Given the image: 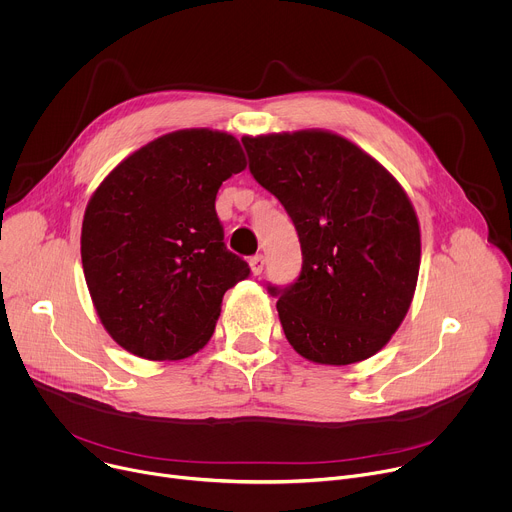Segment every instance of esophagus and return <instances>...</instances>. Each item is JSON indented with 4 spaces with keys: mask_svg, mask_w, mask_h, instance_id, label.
<instances>
[{
    "mask_svg": "<svg viewBox=\"0 0 512 512\" xmlns=\"http://www.w3.org/2000/svg\"><path fill=\"white\" fill-rule=\"evenodd\" d=\"M249 265H251V271H253L255 275H259V273L263 271V267H265V257H263V255H255V257H251Z\"/></svg>",
    "mask_w": 512,
    "mask_h": 512,
    "instance_id": "1",
    "label": "esophagus"
}]
</instances>
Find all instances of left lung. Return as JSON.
I'll list each match as a JSON object with an SVG mask.
<instances>
[{
  "label": "left lung",
  "instance_id": "8db88e82",
  "mask_svg": "<svg viewBox=\"0 0 512 512\" xmlns=\"http://www.w3.org/2000/svg\"><path fill=\"white\" fill-rule=\"evenodd\" d=\"M253 178L289 214L302 271L279 298L285 338L320 364L377 354L417 285L421 235L399 182L352 141L320 129L241 139Z\"/></svg>",
  "mask_w": 512,
  "mask_h": 512
}]
</instances>
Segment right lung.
I'll return each instance as SVG.
<instances>
[{
	"label": "right lung",
	"instance_id": "1",
	"mask_svg": "<svg viewBox=\"0 0 512 512\" xmlns=\"http://www.w3.org/2000/svg\"><path fill=\"white\" fill-rule=\"evenodd\" d=\"M247 166L223 131L182 129L125 158L91 196L81 233L89 294L111 338L148 360H178L212 336L247 261L225 245L214 200Z\"/></svg>",
	"mask_w": 512,
	"mask_h": 512
}]
</instances>
